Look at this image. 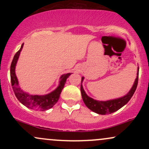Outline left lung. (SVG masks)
<instances>
[{
	"label": "left lung",
	"instance_id": "obj_1",
	"mask_svg": "<svg viewBox=\"0 0 149 149\" xmlns=\"http://www.w3.org/2000/svg\"><path fill=\"white\" fill-rule=\"evenodd\" d=\"M84 78H82L81 82L83 81ZM138 79H139V68H138L137 76H136V80H135L134 85L127 95L121 98L116 99V100H112L109 101H106V102H102V101H97L88 97L86 95L85 92L83 90L82 85H80V92H81L82 98H83V102L86 107L92 111L97 113L101 115H106V114H110L116 111L118 109H120L125 105L126 104L129 102L132 97L134 95L135 90H136V87L138 84Z\"/></svg>",
	"mask_w": 149,
	"mask_h": 149
}]
</instances>
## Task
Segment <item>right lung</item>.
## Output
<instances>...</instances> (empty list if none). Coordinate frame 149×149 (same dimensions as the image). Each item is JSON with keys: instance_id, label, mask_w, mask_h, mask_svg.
Listing matches in <instances>:
<instances>
[{"instance_id": "add662e5", "label": "right lung", "mask_w": 149, "mask_h": 149, "mask_svg": "<svg viewBox=\"0 0 149 149\" xmlns=\"http://www.w3.org/2000/svg\"><path fill=\"white\" fill-rule=\"evenodd\" d=\"M23 45L24 43L22 45L19 50H18L15 54L14 58L11 63V66H10V79H11L13 90L17 100L25 107L29 108L31 109L44 111L51 109L58 102L59 97H60L61 90H63L65 83H66V79L72 73H66V74L61 76L58 88L55 90L46 95H41V96L40 95H31L23 92L19 86L18 80L15 71V66H16L17 61L18 60L19 56Z\"/></svg>"}]
</instances>
